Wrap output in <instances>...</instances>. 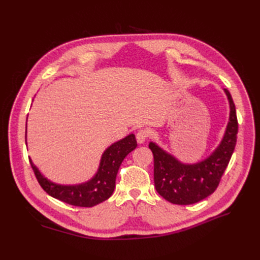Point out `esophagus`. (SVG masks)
<instances>
[{
  "mask_svg": "<svg viewBox=\"0 0 260 260\" xmlns=\"http://www.w3.org/2000/svg\"><path fill=\"white\" fill-rule=\"evenodd\" d=\"M148 137H149V132H148L147 130L142 129V130L138 131V133H137V141H138V143H139V144H143V143L145 142V141L148 139Z\"/></svg>",
  "mask_w": 260,
  "mask_h": 260,
  "instance_id": "34e87169",
  "label": "esophagus"
}]
</instances>
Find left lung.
I'll use <instances>...</instances> for the list:
<instances>
[{"label":"left lung","mask_w":260,"mask_h":260,"mask_svg":"<svg viewBox=\"0 0 260 260\" xmlns=\"http://www.w3.org/2000/svg\"><path fill=\"white\" fill-rule=\"evenodd\" d=\"M223 90L230 106L229 122L221 142L207 158L195 164H183L156 143L148 144L154 155L156 191L172 204L190 205L214 193L231 159L239 125L231 94Z\"/></svg>","instance_id":"1"}]
</instances>
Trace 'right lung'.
Instances as JSON below:
<instances>
[{
    "instance_id": "right-lung-1",
    "label": "right lung",
    "mask_w": 260,
    "mask_h": 260,
    "mask_svg": "<svg viewBox=\"0 0 260 260\" xmlns=\"http://www.w3.org/2000/svg\"><path fill=\"white\" fill-rule=\"evenodd\" d=\"M137 146L136 136L133 133L120 141H117L107 147L102 155L98 172L94 177L84 183L76 185H62L52 182L39 171L32 160L30 158L29 160L38 182L52 198L67 203L69 205L92 207L111 198L116 184L117 172L122 160Z\"/></svg>"
}]
</instances>
